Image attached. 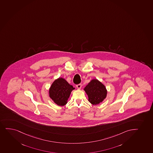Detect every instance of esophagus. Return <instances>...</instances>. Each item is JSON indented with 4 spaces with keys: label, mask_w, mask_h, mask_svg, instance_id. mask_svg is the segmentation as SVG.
<instances>
[{
    "label": "esophagus",
    "mask_w": 153,
    "mask_h": 153,
    "mask_svg": "<svg viewBox=\"0 0 153 153\" xmlns=\"http://www.w3.org/2000/svg\"><path fill=\"white\" fill-rule=\"evenodd\" d=\"M76 87L78 89H80L81 87H82V84H78L77 85H76Z\"/></svg>",
    "instance_id": "34e87169"
}]
</instances>
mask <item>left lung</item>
<instances>
[{
    "instance_id": "obj_1",
    "label": "left lung",
    "mask_w": 153,
    "mask_h": 153,
    "mask_svg": "<svg viewBox=\"0 0 153 153\" xmlns=\"http://www.w3.org/2000/svg\"><path fill=\"white\" fill-rule=\"evenodd\" d=\"M84 90L88 94V101L93 105L101 103L106 97L107 91L105 85L97 79L91 80Z\"/></svg>"
}]
</instances>
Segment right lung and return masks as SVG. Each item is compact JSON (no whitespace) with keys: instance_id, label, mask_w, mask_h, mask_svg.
I'll use <instances>...</instances> for the list:
<instances>
[{"instance_id":"add662e5","label":"right lung","mask_w":153,"mask_h":153,"mask_svg":"<svg viewBox=\"0 0 153 153\" xmlns=\"http://www.w3.org/2000/svg\"><path fill=\"white\" fill-rule=\"evenodd\" d=\"M75 88L62 78L56 79L49 89V97L57 105H65L70 96L71 91Z\"/></svg>"}]
</instances>
